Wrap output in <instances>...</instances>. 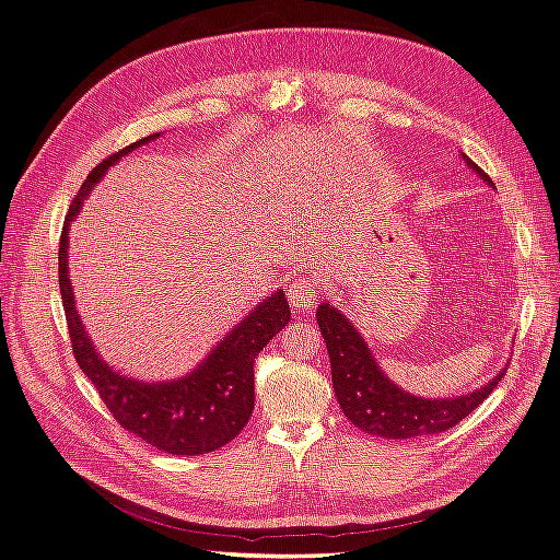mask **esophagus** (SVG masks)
Listing matches in <instances>:
<instances>
[{
  "label": "esophagus",
  "instance_id": "1",
  "mask_svg": "<svg viewBox=\"0 0 560 560\" xmlns=\"http://www.w3.org/2000/svg\"><path fill=\"white\" fill-rule=\"evenodd\" d=\"M317 282L311 278H299L290 284V290H287V296H290V303L296 311H311L315 308L317 303Z\"/></svg>",
  "mask_w": 560,
  "mask_h": 560
}]
</instances>
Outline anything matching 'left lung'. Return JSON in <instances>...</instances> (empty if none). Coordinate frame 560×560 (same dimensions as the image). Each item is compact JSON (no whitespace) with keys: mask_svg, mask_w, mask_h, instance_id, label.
<instances>
[{"mask_svg":"<svg viewBox=\"0 0 560 560\" xmlns=\"http://www.w3.org/2000/svg\"><path fill=\"white\" fill-rule=\"evenodd\" d=\"M463 161L488 186H493L481 167L460 151ZM317 325L329 350L331 383L338 404L354 428L383 439H416L446 432L467 418L504 378V369L474 393L460 397L425 399L406 393L389 381L371 354L362 334L329 303L317 306Z\"/></svg>","mask_w":560,"mask_h":560,"instance_id":"1","label":"left lung"}]
</instances>
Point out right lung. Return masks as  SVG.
Wrapping results in <instances>:
<instances>
[{
  "mask_svg": "<svg viewBox=\"0 0 560 560\" xmlns=\"http://www.w3.org/2000/svg\"><path fill=\"white\" fill-rule=\"evenodd\" d=\"M156 138L159 132L116 151L95 165L86 182L81 184L60 233V296L74 360L95 385L100 399L107 404L118 425L163 453L200 455L226 446L247 425L254 409V360L268 341H273V336L287 327L290 303H287L282 290L259 301V306L243 317L191 374L177 381L144 383L128 378L100 358L91 336L81 325L72 282L67 276L70 224L77 219L81 202L91 194L93 184H97L118 159Z\"/></svg>",
  "mask_w": 560,
  "mask_h": 560,
  "instance_id": "add662e5",
  "label": "right lung"
}]
</instances>
